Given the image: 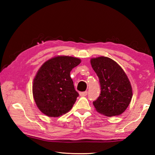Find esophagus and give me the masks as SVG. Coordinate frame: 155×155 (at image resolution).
Returning <instances> with one entry per match:
<instances>
[{"label":"esophagus","instance_id":"34e87169","mask_svg":"<svg viewBox=\"0 0 155 155\" xmlns=\"http://www.w3.org/2000/svg\"><path fill=\"white\" fill-rule=\"evenodd\" d=\"M79 94H80L81 96H87V91H83V92H80Z\"/></svg>","mask_w":155,"mask_h":155}]
</instances>
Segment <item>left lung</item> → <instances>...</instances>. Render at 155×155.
<instances>
[{
	"label": "left lung",
	"mask_w": 155,
	"mask_h": 155,
	"mask_svg": "<svg viewBox=\"0 0 155 155\" xmlns=\"http://www.w3.org/2000/svg\"><path fill=\"white\" fill-rule=\"evenodd\" d=\"M91 67L101 84V94L93 104L97 111L106 116L120 115L129 105L133 90L127 75L114 60L107 57L91 58Z\"/></svg>",
	"instance_id": "obj_1"
}]
</instances>
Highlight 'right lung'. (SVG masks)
<instances>
[{
  "label": "right lung",
  "mask_w": 155,
  "mask_h": 155,
  "mask_svg": "<svg viewBox=\"0 0 155 155\" xmlns=\"http://www.w3.org/2000/svg\"><path fill=\"white\" fill-rule=\"evenodd\" d=\"M81 62L70 56H57L44 62L33 82V96L38 109L48 117H59L72 108L78 96L70 72Z\"/></svg>",
  "instance_id": "obj_1"
}]
</instances>
